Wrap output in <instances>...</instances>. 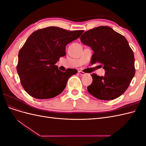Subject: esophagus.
<instances>
[{
  "label": "esophagus",
  "mask_w": 146,
  "mask_h": 146,
  "mask_svg": "<svg viewBox=\"0 0 146 146\" xmlns=\"http://www.w3.org/2000/svg\"><path fill=\"white\" fill-rule=\"evenodd\" d=\"M78 73L80 74V75H81V76H85V75L86 74V73H85V72H83L81 71V70H79V71H78Z\"/></svg>",
  "instance_id": "esophagus-1"
}]
</instances>
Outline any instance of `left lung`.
Segmentation results:
<instances>
[{
	"mask_svg": "<svg viewBox=\"0 0 146 146\" xmlns=\"http://www.w3.org/2000/svg\"><path fill=\"white\" fill-rule=\"evenodd\" d=\"M80 39L94 52L91 64L100 63L105 70L104 76L91 74L92 82L88 91L100 100L117 98L135 74L133 52L126 38L108 26H100L86 31Z\"/></svg>",
	"mask_w": 146,
	"mask_h": 146,
	"instance_id": "obj_1",
	"label": "left lung"
}]
</instances>
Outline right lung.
Listing matches in <instances>:
<instances>
[{
	"instance_id": "add662e5",
	"label": "right lung",
	"mask_w": 146,
	"mask_h": 146,
	"mask_svg": "<svg viewBox=\"0 0 146 146\" xmlns=\"http://www.w3.org/2000/svg\"><path fill=\"white\" fill-rule=\"evenodd\" d=\"M83 30L57 27L39 29L30 35L18 54L17 71L21 85L34 98H53L63 91L75 69L62 72L55 65L66 55V46L80 37Z\"/></svg>"
}]
</instances>
